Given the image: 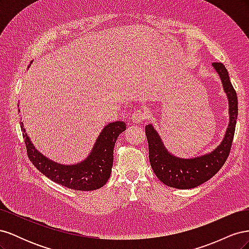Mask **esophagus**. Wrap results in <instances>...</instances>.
<instances>
[{"instance_id": "1", "label": "esophagus", "mask_w": 249, "mask_h": 249, "mask_svg": "<svg viewBox=\"0 0 249 249\" xmlns=\"http://www.w3.org/2000/svg\"><path fill=\"white\" fill-rule=\"evenodd\" d=\"M147 117V114L146 112H143V111H140V110H137L135 113H133L132 114V117H131V120L133 124H140L143 119H145Z\"/></svg>"}]
</instances>
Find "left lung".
<instances>
[{"mask_svg":"<svg viewBox=\"0 0 249 249\" xmlns=\"http://www.w3.org/2000/svg\"><path fill=\"white\" fill-rule=\"evenodd\" d=\"M212 66L229 102V124L219 145L201 156L179 158L168 152L153 124L145 126L150 166L163 184L177 189H192L207 182L222 167L230 154L238 118V99L225 66L220 62L212 63Z\"/></svg>","mask_w":249,"mask_h":249,"instance_id":"left-lung-1","label":"left lung"}]
</instances>
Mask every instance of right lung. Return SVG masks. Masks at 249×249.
I'll return each mask as SVG.
<instances>
[{"label":"right lung","mask_w":249,"mask_h":249,"mask_svg":"<svg viewBox=\"0 0 249 249\" xmlns=\"http://www.w3.org/2000/svg\"><path fill=\"white\" fill-rule=\"evenodd\" d=\"M31 64L32 61L28 69ZM19 124L29 159L34 166L53 182L79 191L100 189L107 183L112 171L113 149L115 142L119 135L125 131L124 122L108 124L97 136L91 152L84 160L76 164L66 165L52 161L47 156L41 154L27 135L24 124L21 122Z\"/></svg>","instance_id":"obj_1"}]
</instances>
